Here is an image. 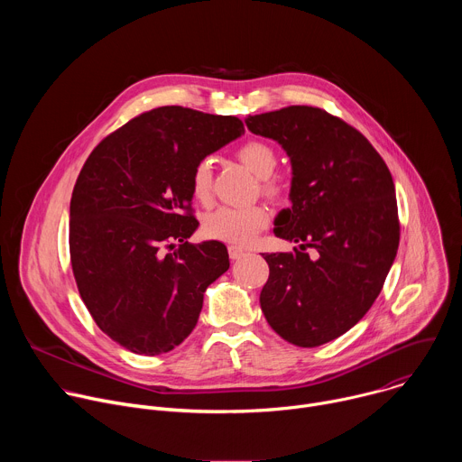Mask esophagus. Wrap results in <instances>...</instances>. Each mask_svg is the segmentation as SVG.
Wrapping results in <instances>:
<instances>
[{"mask_svg":"<svg viewBox=\"0 0 462 462\" xmlns=\"http://www.w3.org/2000/svg\"><path fill=\"white\" fill-rule=\"evenodd\" d=\"M246 254V250L245 248H241V246H237V245H230L228 246V255H230V259H241L243 255Z\"/></svg>","mask_w":462,"mask_h":462,"instance_id":"obj_1","label":"esophagus"}]
</instances>
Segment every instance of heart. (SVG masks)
Listing matches in <instances>:
<instances>
[{
	"label": "heart",
	"mask_w": 462,
	"mask_h": 462,
	"mask_svg": "<svg viewBox=\"0 0 462 462\" xmlns=\"http://www.w3.org/2000/svg\"><path fill=\"white\" fill-rule=\"evenodd\" d=\"M237 159L259 179H267L263 191L271 197L282 195V186L269 177L278 166V155L267 143L248 141L237 150ZM191 193L199 203H208L212 197V164L210 161L197 162L191 171ZM269 225V214L263 207H221L210 212L203 221V230L208 237L230 245H248L257 232Z\"/></svg>",
	"instance_id": "heart-1"
}]
</instances>
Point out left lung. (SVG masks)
<instances>
[{
  "label": "left lung",
  "mask_w": 462,
  "mask_h": 462,
  "mask_svg": "<svg viewBox=\"0 0 462 462\" xmlns=\"http://www.w3.org/2000/svg\"><path fill=\"white\" fill-rule=\"evenodd\" d=\"M245 124L254 135L276 141L292 168V207L278 214L274 234L298 246L263 254L271 274L261 310L283 340L298 347L327 344L364 318L397 257L391 173L360 131L323 109L289 106L246 116Z\"/></svg>",
  "instance_id": "8db88e82"
}]
</instances>
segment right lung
Masks as SVG:
<instances>
[{
    "mask_svg": "<svg viewBox=\"0 0 462 462\" xmlns=\"http://www.w3.org/2000/svg\"><path fill=\"white\" fill-rule=\"evenodd\" d=\"M243 134L236 116L162 106L116 129L86 161L71 197L73 274L97 325L127 351L177 347L208 285L228 271L223 243L186 241L199 226L189 180L197 162ZM162 245L176 250L162 254Z\"/></svg>",
    "mask_w": 462,
    "mask_h": 462,
    "instance_id": "obj_1",
    "label": "right lung"
}]
</instances>
